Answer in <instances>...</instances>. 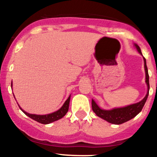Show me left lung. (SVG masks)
Returning <instances> with one entry per match:
<instances>
[{
  "label": "left lung",
  "mask_w": 157,
  "mask_h": 157,
  "mask_svg": "<svg viewBox=\"0 0 157 157\" xmlns=\"http://www.w3.org/2000/svg\"><path fill=\"white\" fill-rule=\"evenodd\" d=\"M136 48L138 52L141 54V48L138 45H135ZM144 63H145V82L148 86V92L144 99L138 103L134 104V105H129V106L124 107V108H120V109H115L112 110H103L101 109L98 105L92 100V109L96 115L99 117L102 118L103 120H106L109 123H113V124H122L128 120H131L135 117L142 110L144 105L146 101L147 98L149 96V73H148V68L146 66V60L144 58Z\"/></svg>",
  "instance_id": "obj_1"
}]
</instances>
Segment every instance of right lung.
<instances>
[{"label": "right lung", "mask_w": 157, "mask_h": 157, "mask_svg": "<svg viewBox=\"0 0 157 157\" xmlns=\"http://www.w3.org/2000/svg\"><path fill=\"white\" fill-rule=\"evenodd\" d=\"M69 103H70V97L67 98L65 103L63 104V106L60 108L58 111L53 112V113H51V114L48 115H44V116H40V115H34V114H29L27 112H24L23 110V112L25 114L27 115V116H29L30 118H31L32 120H35V121L38 122L40 123H42V124H48V123H52L54 121H56V120H59L63 118L65 115L67 114V112L68 111L69 109Z\"/></svg>", "instance_id": "obj_1"}]
</instances>
